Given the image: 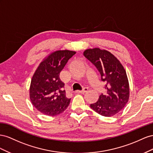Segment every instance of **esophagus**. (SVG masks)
I'll use <instances>...</instances> for the list:
<instances>
[{"instance_id": "1", "label": "esophagus", "mask_w": 153, "mask_h": 153, "mask_svg": "<svg viewBox=\"0 0 153 153\" xmlns=\"http://www.w3.org/2000/svg\"><path fill=\"white\" fill-rule=\"evenodd\" d=\"M88 91V88H84L82 90H77L76 91V93H79V94H85L86 91Z\"/></svg>"}]
</instances>
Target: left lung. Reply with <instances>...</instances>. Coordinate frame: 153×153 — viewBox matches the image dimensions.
<instances>
[{
	"instance_id": "8db88e82",
	"label": "left lung",
	"mask_w": 153,
	"mask_h": 153,
	"mask_svg": "<svg viewBox=\"0 0 153 153\" xmlns=\"http://www.w3.org/2000/svg\"><path fill=\"white\" fill-rule=\"evenodd\" d=\"M83 55L95 65L104 82L106 93L100 95L98 101L90 104L95 112L111 117L121 111L128 102L129 87L125 69L110 52L99 48L85 51Z\"/></svg>"
}]
</instances>
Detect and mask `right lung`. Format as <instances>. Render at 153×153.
<instances>
[{
  "mask_svg": "<svg viewBox=\"0 0 153 153\" xmlns=\"http://www.w3.org/2000/svg\"><path fill=\"white\" fill-rule=\"evenodd\" d=\"M75 54L76 52L68 50L52 52L41 62L34 72L30 82V99L43 114L54 116L68 106L71 99L66 97L65 84L59 79V74Z\"/></svg>",
  "mask_w": 153,
  "mask_h": 153,
  "instance_id": "obj_1",
  "label": "right lung"
}]
</instances>
